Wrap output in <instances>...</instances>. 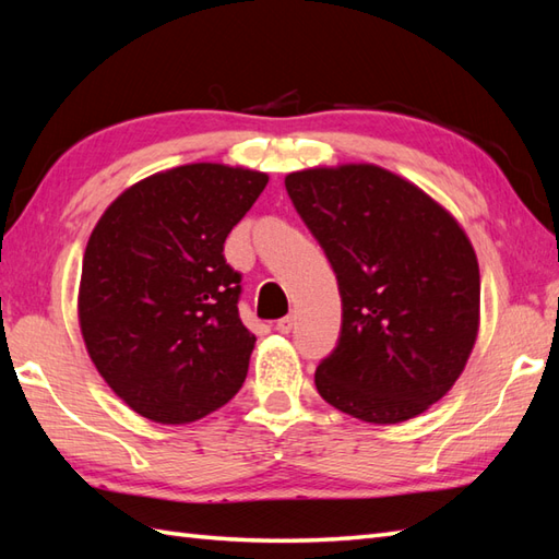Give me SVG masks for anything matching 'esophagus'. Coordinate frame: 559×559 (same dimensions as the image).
<instances>
[{
  "instance_id": "1",
  "label": "esophagus",
  "mask_w": 559,
  "mask_h": 559,
  "mask_svg": "<svg viewBox=\"0 0 559 559\" xmlns=\"http://www.w3.org/2000/svg\"><path fill=\"white\" fill-rule=\"evenodd\" d=\"M276 329L281 331V334H290L293 331V317H283L276 322Z\"/></svg>"
}]
</instances>
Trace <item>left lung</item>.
Segmentation results:
<instances>
[{"instance_id": "obj_1", "label": "left lung", "mask_w": 559, "mask_h": 559, "mask_svg": "<svg viewBox=\"0 0 559 559\" xmlns=\"http://www.w3.org/2000/svg\"><path fill=\"white\" fill-rule=\"evenodd\" d=\"M300 218L338 278L336 350L319 396L353 418L394 425L447 396L480 326V271L468 235L420 187L372 163L286 175Z\"/></svg>"}]
</instances>
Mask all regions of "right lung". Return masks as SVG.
Here are the masks:
<instances>
[{
  "label": "right lung",
  "instance_id": "add662e5",
  "mask_svg": "<svg viewBox=\"0 0 559 559\" xmlns=\"http://www.w3.org/2000/svg\"><path fill=\"white\" fill-rule=\"evenodd\" d=\"M266 173L189 163L117 197L83 252L79 326L93 365L134 413L194 423L240 391L257 336L240 312L225 237Z\"/></svg>",
  "mask_w": 559,
  "mask_h": 559
}]
</instances>
